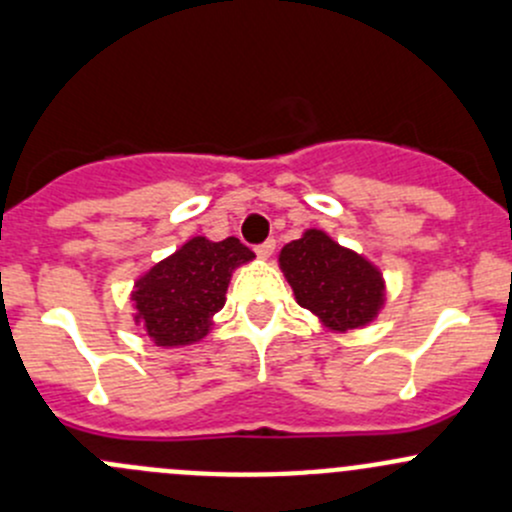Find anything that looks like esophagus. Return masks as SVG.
<instances>
[{
	"label": "esophagus",
	"mask_w": 512,
	"mask_h": 512,
	"mask_svg": "<svg viewBox=\"0 0 512 512\" xmlns=\"http://www.w3.org/2000/svg\"><path fill=\"white\" fill-rule=\"evenodd\" d=\"M255 252H257V257H260V260H267V257H272V252H275V240L262 242V245L255 247Z\"/></svg>",
	"instance_id": "1"
}]
</instances>
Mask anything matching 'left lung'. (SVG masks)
I'll return each instance as SVG.
<instances>
[{"label": "left lung", "mask_w": 512, "mask_h": 512, "mask_svg": "<svg viewBox=\"0 0 512 512\" xmlns=\"http://www.w3.org/2000/svg\"><path fill=\"white\" fill-rule=\"evenodd\" d=\"M280 270L299 307L309 309L332 332L366 327L386 302L379 267L322 230H307L282 247Z\"/></svg>", "instance_id": "1"}]
</instances>
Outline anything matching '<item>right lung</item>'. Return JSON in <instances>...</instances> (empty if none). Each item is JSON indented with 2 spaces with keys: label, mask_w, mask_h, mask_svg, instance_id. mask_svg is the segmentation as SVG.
I'll return each instance as SVG.
<instances>
[{
  "label": "right lung",
  "mask_w": 512,
  "mask_h": 512,
  "mask_svg": "<svg viewBox=\"0 0 512 512\" xmlns=\"http://www.w3.org/2000/svg\"><path fill=\"white\" fill-rule=\"evenodd\" d=\"M255 252L237 237L213 242L193 237L136 280L131 299L136 322L156 347H185L210 332L213 317L225 307L232 270L250 262Z\"/></svg>",
  "instance_id": "right-lung-1"
}]
</instances>
